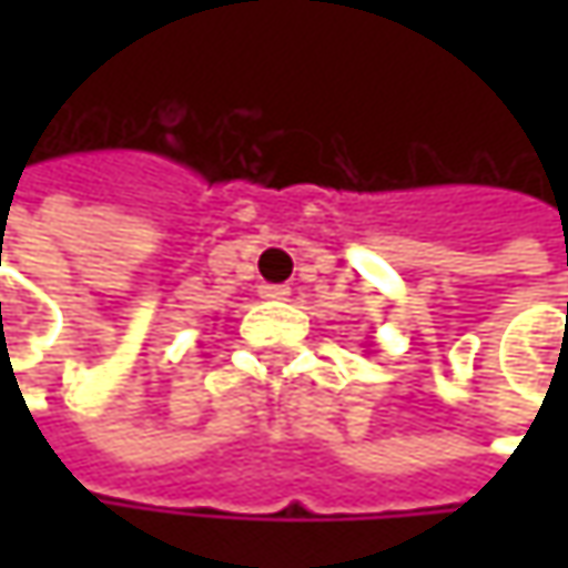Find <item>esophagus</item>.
<instances>
[{"instance_id": "obj_1", "label": "esophagus", "mask_w": 568, "mask_h": 568, "mask_svg": "<svg viewBox=\"0 0 568 568\" xmlns=\"http://www.w3.org/2000/svg\"><path fill=\"white\" fill-rule=\"evenodd\" d=\"M258 294L265 296V300H287V296H291V287H287V284H262Z\"/></svg>"}]
</instances>
